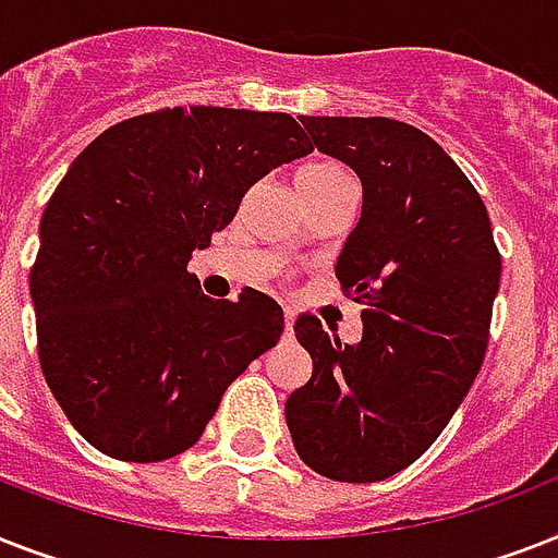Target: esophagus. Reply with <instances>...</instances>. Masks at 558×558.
I'll return each instance as SVG.
<instances>
[{
  "instance_id": "34e87169",
  "label": "esophagus",
  "mask_w": 558,
  "mask_h": 558,
  "mask_svg": "<svg viewBox=\"0 0 558 558\" xmlns=\"http://www.w3.org/2000/svg\"><path fill=\"white\" fill-rule=\"evenodd\" d=\"M292 327H295V313L287 310V324H283V336H292Z\"/></svg>"
}]
</instances>
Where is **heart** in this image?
I'll return each instance as SVG.
<instances>
[{"label": "heart", "instance_id": "1", "mask_svg": "<svg viewBox=\"0 0 558 558\" xmlns=\"http://www.w3.org/2000/svg\"><path fill=\"white\" fill-rule=\"evenodd\" d=\"M298 193H301V199H313V196H322V193L339 191V187H356L353 185V177H350L348 170L341 168L339 161H310L304 168L298 170L295 177ZM289 248L295 245V240H289Z\"/></svg>", "mask_w": 558, "mask_h": 558}]
</instances>
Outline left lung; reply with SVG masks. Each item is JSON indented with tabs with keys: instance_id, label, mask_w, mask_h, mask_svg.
Segmentation results:
<instances>
[{
	"instance_id": "1",
	"label": "left lung",
	"mask_w": 558,
	"mask_h": 558,
	"mask_svg": "<svg viewBox=\"0 0 558 558\" xmlns=\"http://www.w3.org/2000/svg\"><path fill=\"white\" fill-rule=\"evenodd\" d=\"M301 124L362 182V217L336 278L365 310L356 344L332 339L315 315L298 318L313 376L289 393L287 425L318 475L373 484L411 466L472 388L501 254L484 199L423 130L393 118Z\"/></svg>"
}]
</instances>
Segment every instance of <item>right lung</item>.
Instances as JSON below:
<instances>
[{"instance_id":"right-lung-1","label":"right lung","mask_w":558,"mask_h":558,"mask_svg":"<svg viewBox=\"0 0 558 558\" xmlns=\"http://www.w3.org/2000/svg\"><path fill=\"white\" fill-rule=\"evenodd\" d=\"M306 153L287 112L177 107L109 126L72 161L39 219L31 301L39 365L83 440L130 463L177 458L278 344V301H214L187 260Z\"/></svg>"}]
</instances>
